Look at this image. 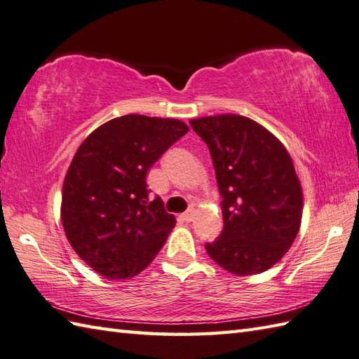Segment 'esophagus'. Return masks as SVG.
<instances>
[{
    "label": "esophagus",
    "instance_id": "obj_1",
    "mask_svg": "<svg viewBox=\"0 0 359 359\" xmlns=\"http://www.w3.org/2000/svg\"><path fill=\"white\" fill-rule=\"evenodd\" d=\"M181 218H182V220H184V222H192L194 220V209H189L187 212H184V214H182L181 215Z\"/></svg>",
    "mask_w": 359,
    "mask_h": 359
}]
</instances>
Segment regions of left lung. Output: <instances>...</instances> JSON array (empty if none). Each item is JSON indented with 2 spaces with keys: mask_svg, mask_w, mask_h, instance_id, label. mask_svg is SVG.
<instances>
[{
  "mask_svg": "<svg viewBox=\"0 0 359 359\" xmlns=\"http://www.w3.org/2000/svg\"><path fill=\"white\" fill-rule=\"evenodd\" d=\"M208 144L222 195L223 231L204 248L236 276L266 271L294 241L304 194L294 164L271 131L240 114L190 121Z\"/></svg>",
  "mask_w": 359,
  "mask_h": 359,
  "instance_id": "left-lung-1",
  "label": "left lung"
}]
</instances>
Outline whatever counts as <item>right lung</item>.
<instances>
[{
	"label": "right lung",
	"mask_w": 359,
	"mask_h": 359,
	"mask_svg": "<svg viewBox=\"0 0 359 359\" xmlns=\"http://www.w3.org/2000/svg\"><path fill=\"white\" fill-rule=\"evenodd\" d=\"M178 119L127 114L80 144L63 181L62 224L72 250L107 279L147 268L175 228L163 200H150L147 173L184 136Z\"/></svg>",
	"instance_id": "add662e5"
}]
</instances>
